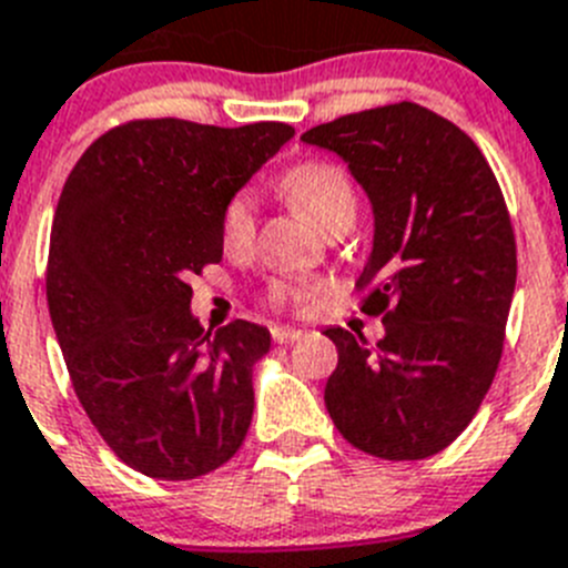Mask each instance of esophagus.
<instances>
[{"mask_svg": "<svg viewBox=\"0 0 568 568\" xmlns=\"http://www.w3.org/2000/svg\"><path fill=\"white\" fill-rule=\"evenodd\" d=\"M271 337H274V343H294V339H300L303 337V332H300V328H285V325H274V328H271Z\"/></svg>", "mask_w": 568, "mask_h": 568, "instance_id": "1", "label": "esophagus"}]
</instances>
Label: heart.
Masks as SVG:
<instances>
[{"instance_id": "obj_1", "label": "heart", "mask_w": 568, "mask_h": 568, "mask_svg": "<svg viewBox=\"0 0 568 568\" xmlns=\"http://www.w3.org/2000/svg\"><path fill=\"white\" fill-rule=\"evenodd\" d=\"M283 194L300 214H305L320 231H328L332 225L354 223L357 214V191H354L352 176L334 162L308 160L288 168L283 176ZM254 196L248 191H236L229 196L220 214V240L225 251H245L254 243ZM274 305H288L300 300L297 285L274 283L268 291Z\"/></svg>"}]
</instances>
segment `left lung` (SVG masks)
<instances>
[{
	"instance_id": "obj_1",
	"label": "left lung",
	"mask_w": 568,
	"mask_h": 568,
	"mask_svg": "<svg viewBox=\"0 0 568 568\" xmlns=\"http://www.w3.org/2000/svg\"><path fill=\"white\" fill-rule=\"evenodd\" d=\"M303 142L343 156L372 200L359 312L386 325L377 348L325 328L337 345L325 408L366 455H437L471 423L503 354L517 245L500 185L471 136L414 102L348 113Z\"/></svg>"
}]
</instances>
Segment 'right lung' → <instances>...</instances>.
Segmentation results:
<instances>
[{
	"label": "right lung",
	"mask_w": 568,
	"mask_h": 568,
	"mask_svg": "<svg viewBox=\"0 0 568 568\" xmlns=\"http://www.w3.org/2000/svg\"><path fill=\"white\" fill-rule=\"evenodd\" d=\"M291 136L285 122L134 120L93 142L62 189L53 332L85 414L142 475L194 480L243 446L271 334L248 320L205 332L189 280L223 260V205Z\"/></svg>",
	"instance_id": "1"
}]
</instances>
